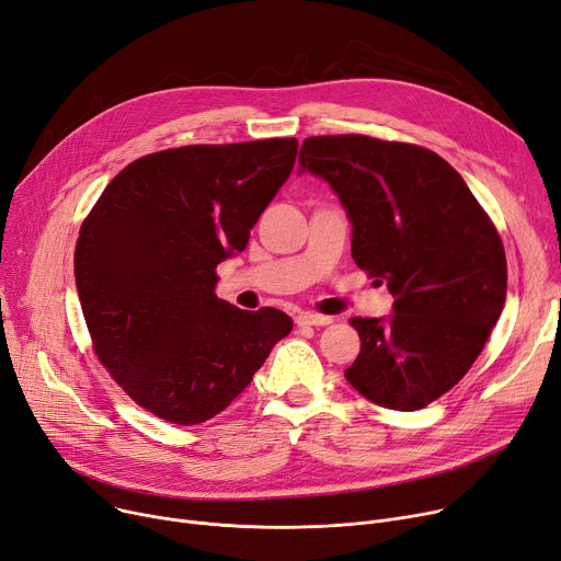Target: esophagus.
<instances>
[{"instance_id":"esophagus-1","label":"esophagus","mask_w":561,"mask_h":561,"mask_svg":"<svg viewBox=\"0 0 561 561\" xmlns=\"http://www.w3.org/2000/svg\"><path fill=\"white\" fill-rule=\"evenodd\" d=\"M298 325H313V328H325V325H332L334 318L332 316H320V313H300L298 318Z\"/></svg>"}]
</instances>
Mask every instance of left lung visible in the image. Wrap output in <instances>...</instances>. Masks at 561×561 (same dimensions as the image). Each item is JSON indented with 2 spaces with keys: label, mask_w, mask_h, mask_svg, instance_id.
I'll use <instances>...</instances> for the list:
<instances>
[{
  "label": "left lung",
  "mask_w": 561,
  "mask_h": 561,
  "mask_svg": "<svg viewBox=\"0 0 561 561\" xmlns=\"http://www.w3.org/2000/svg\"><path fill=\"white\" fill-rule=\"evenodd\" d=\"M305 170L339 195L352 259L396 298L389 318L350 320L362 352L345 379L379 407H427L473 366L505 307L503 241L461 174L425 147L311 136Z\"/></svg>",
  "instance_id": "left-lung-1"
}]
</instances>
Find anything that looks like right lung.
<instances>
[{"label":"right lung","instance_id":"1","mask_svg":"<svg viewBox=\"0 0 561 561\" xmlns=\"http://www.w3.org/2000/svg\"><path fill=\"white\" fill-rule=\"evenodd\" d=\"M296 138L186 145L117 172L81 225L75 282L100 362L150 414L197 425L239 398L293 330L216 296V265L296 165Z\"/></svg>","mask_w":561,"mask_h":561}]
</instances>
